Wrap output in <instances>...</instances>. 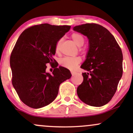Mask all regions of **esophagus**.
<instances>
[{
    "mask_svg": "<svg viewBox=\"0 0 133 133\" xmlns=\"http://www.w3.org/2000/svg\"><path fill=\"white\" fill-rule=\"evenodd\" d=\"M76 74L75 72H74V71H71V74H72V75L74 76V74Z\"/></svg>",
    "mask_w": 133,
    "mask_h": 133,
    "instance_id": "34e87169",
    "label": "esophagus"
}]
</instances>
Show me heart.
<instances>
[{
    "label": "heart",
    "instance_id": "b5f03b06",
    "mask_svg": "<svg viewBox=\"0 0 133 133\" xmlns=\"http://www.w3.org/2000/svg\"><path fill=\"white\" fill-rule=\"evenodd\" d=\"M71 38L72 39L73 41L75 42V44L77 46L81 47L84 44V37L81 34L78 32H74L72 34ZM61 46V41H59L56 44V52H59L60 50ZM81 62V59L79 57H65L62 58L59 61V64L63 68L68 69L70 70H73L76 68V67Z\"/></svg>",
    "mask_w": 133,
    "mask_h": 133
}]
</instances>
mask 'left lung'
<instances>
[{"instance_id":"left-lung-1","label":"left lung","mask_w":133,"mask_h":133,"mask_svg":"<svg viewBox=\"0 0 133 133\" xmlns=\"http://www.w3.org/2000/svg\"><path fill=\"white\" fill-rule=\"evenodd\" d=\"M74 30L88 37L89 51L81 68L83 82L77 89L81 100L91 106L106 104L115 94L123 75V53L115 38L97 24L75 26Z\"/></svg>"}]
</instances>
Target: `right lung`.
Wrapping results in <instances>:
<instances>
[{
    "mask_svg": "<svg viewBox=\"0 0 133 133\" xmlns=\"http://www.w3.org/2000/svg\"><path fill=\"white\" fill-rule=\"evenodd\" d=\"M71 29L70 25L42 24L29 27L17 41L10 57L12 83L19 98L34 109L49 104L57 97L61 84L71 78V72L57 67L53 58L57 42ZM55 66L52 74L46 64Z\"/></svg>",
    "mask_w": 133,
    "mask_h": 133,
    "instance_id": "1",
    "label": "right lung"
}]
</instances>
